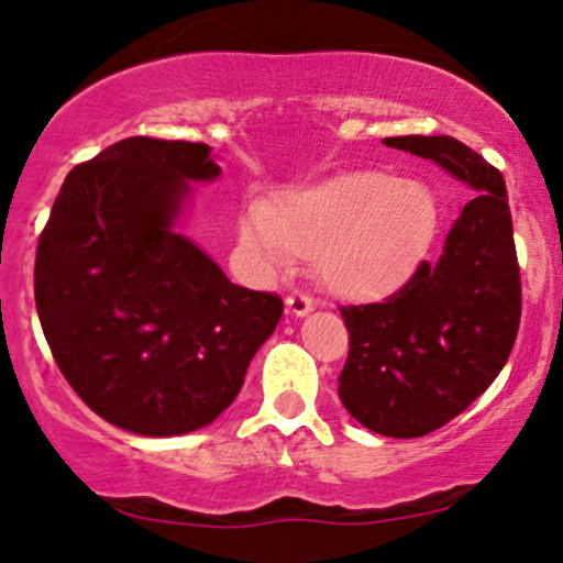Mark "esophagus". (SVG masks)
<instances>
[{
  "instance_id": "obj_1",
  "label": "esophagus",
  "mask_w": 563,
  "mask_h": 563,
  "mask_svg": "<svg viewBox=\"0 0 563 563\" xmlns=\"http://www.w3.org/2000/svg\"><path fill=\"white\" fill-rule=\"evenodd\" d=\"M287 307L295 318H305V314H310L314 310V302L305 295V291H295V295L287 297Z\"/></svg>"
}]
</instances>
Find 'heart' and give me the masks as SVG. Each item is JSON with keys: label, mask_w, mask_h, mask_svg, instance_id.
Listing matches in <instances>:
<instances>
[{"label": "heart", "mask_w": 563, "mask_h": 563, "mask_svg": "<svg viewBox=\"0 0 563 563\" xmlns=\"http://www.w3.org/2000/svg\"><path fill=\"white\" fill-rule=\"evenodd\" d=\"M435 228L438 205L428 187L358 172L291 189L274 205L253 199L241 218V243L261 272H287L305 253L328 291L372 297L418 264Z\"/></svg>", "instance_id": "1"}]
</instances>
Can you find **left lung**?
Listing matches in <instances>:
<instances>
[{
	"instance_id": "obj_1",
	"label": "left lung",
	"mask_w": 563,
	"mask_h": 563,
	"mask_svg": "<svg viewBox=\"0 0 563 563\" xmlns=\"http://www.w3.org/2000/svg\"><path fill=\"white\" fill-rule=\"evenodd\" d=\"M433 161L474 197L441 258L382 302L341 307L349 358L338 397L361 426L420 438L464 412L503 372L520 325V268L503 174L451 135L384 137Z\"/></svg>"
}]
</instances>
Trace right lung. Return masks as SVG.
<instances>
[{
	"label": "right lung",
	"instance_id": "add662e5",
	"mask_svg": "<svg viewBox=\"0 0 563 563\" xmlns=\"http://www.w3.org/2000/svg\"><path fill=\"white\" fill-rule=\"evenodd\" d=\"M210 145L125 137L74 166L35 256V307L76 395L137 435L210 426L282 320V297L238 287L176 225Z\"/></svg>",
	"mask_w": 563,
	"mask_h": 563
}]
</instances>
